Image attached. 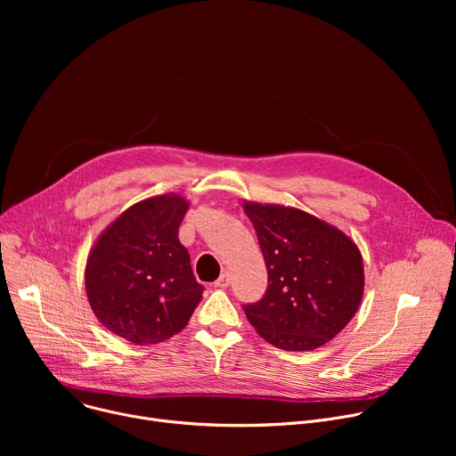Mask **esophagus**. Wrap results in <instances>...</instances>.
<instances>
[{
    "instance_id": "obj_1",
    "label": "esophagus",
    "mask_w": 456,
    "mask_h": 456,
    "mask_svg": "<svg viewBox=\"0 0 456 456\" xmlns=\"http://www.w3.org/2000/svg\"><path fill=\"white\" fill-rule=\"evenodd\" d=\"M229 283H231V274H229V271H224L222 276L215 281V287L216 289H227Z\"/></svg>"
}]
</instances>
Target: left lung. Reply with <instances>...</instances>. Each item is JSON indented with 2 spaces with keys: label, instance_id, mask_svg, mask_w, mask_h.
Returning <instances> with one entry per match:
<instances>
[{
  "label": "left lung",
  "instance_id": "1",
  "mask_svg": "<svg viewBox=\"0 0 456 456\" xmlns=\"http://www.w3.org/2000/svg\"><path fill=\"white\" fill-rule=\"evenodd\" d=\"M269 274L265 296L243 306L267 343L312 352L334 339L361 306L364 265L357 243L297 208L243 200Z\"/></svg>",
  "mask_w": 456,
  "mask_h": 456
}]
</instances>
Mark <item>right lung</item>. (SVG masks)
I'll return each instance as SVG.
<instances>
[{
  "instance_id": "1",
  "label": "right lung",
  "mask_w": 456,
  "mask_h": 456,
  "mask_svg": "<svg viewBox=\"0 0 456 456\" xmlns=\"http://www.w3.org/2000/svg\"><path fill=\"white\" fill-rule=\"evenodd\" d=\"M189 209L166 192L122 211L95 240L85 267L88 303L102 327L134 345L185 329L204 287L194 280L178 227Z\"/></svg>"
}]
</instances>
